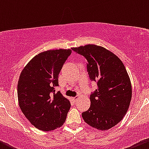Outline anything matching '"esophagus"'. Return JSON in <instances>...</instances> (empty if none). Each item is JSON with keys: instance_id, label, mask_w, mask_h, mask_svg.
I'll list each match as a JSON object with an SVG mask.
<instances>
[{"instance_id": "1", "label": "esophagus", "mask_w": 149, "mask_h": 149, "mask_svg": "<svg viewBox=\"0 0 149 149\" xmlns=\"http://www.w3.org/2000/svg\"><path fill=\"white\" fill-rule=\"evenodd\" d=\"M79 96H77V97H72V100H73V102H76L77 101V100H79Z\"/></svg>"}]
</instances>
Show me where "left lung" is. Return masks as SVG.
Segmentation results:
<instances>
[{
  "instance_id": "1",
  "label": "left lung",
  "mask_w": 149,
  "mask_h": 149,
  "mask_svg": "<svg viewBox=\"0 0 149 149\" xmlns=\"http://www.w3.org/2000/svg\"><path fill=\"white\" fill-rule=\"evenodd\" d=\"M72 49L86 59L90 79L97 84L90 95L91 106L82 118L97 130H109L123 120L131 101V82L125 67L116 55L103 47L88 44Z\"/></svg>"
}]
</instances>
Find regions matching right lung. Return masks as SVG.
I'll use <instances>...</instances> for the list:
<instances>
[{"label":"right lung","mask_w":149,"mask_h":149,"mask_svg":"<svg viewBox=\"0 0 149 149\" xmlns=\"http://www.w3.org/2000/svg\"><path fill=\"white\" fill-rule=\"evenodd\" d=\"M70 49H49L35 55L24 68L17 86L19 105L28 120L43 131L53 130L65 123L70 103L58 86V75Z\"/></svg>","instance_id":"obj_1"}]
</instances>
